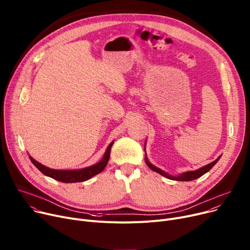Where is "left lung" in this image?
<instances>
[{
	"mask_svg": "<svg viewBox=\"0 0 250 250\" xmlns=\"http://www.w3.org/2000/svg\"><path fill=\"white\" fill-rule=\"evenodd\" d=\"M219 158H220V156H219L215 161L209 163V164L206 165V166H203V167H201V168H199V169H197V170H195V171H188V172H185V173H183V174H181V175H179V176H171V175L165 173V172L162 171L161 169L155 167L154 165H152V164L148 161L147 158H145V162H146V164L148 165V167H149L150 169H152L153 171L157 172V173L163 175V176L166 177V178H169V179H171V180H176V181H191V180H195V179L201 177L203 174H205L206 172H208L211 168H212V167L217 163V161L219 160Z\"/></svg>",
	"mask_w": 250,
	"mask_h": 250,
	"instance_id": "obj_1",
	"label": "left lung"
}]
</instances>
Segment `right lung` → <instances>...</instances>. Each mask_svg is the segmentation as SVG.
Masks as SVG:
<instances>
[{
    "instance_id": "1",
    "label": "right lung",
    "mask_w": 250,
    "mask_h": 250,
    "mask_svg": "<svg viewBox=\"0 0 250 250\" xmlns=\"http://www.w3.org/2000/svg\"><path fill=\"white\" fill-rule=\"evenodd\" d=\"M112 145H113V142L110 143V145L108 146L105 154H104V157L101 159L100 162H98L95 165H92L90 167L80 169V170H55V169H51V168H48V167L42 165L41 163L33 159L31 156H30V159H31L32 163L38 169H39L44 175L49 176L55 180H58L63 183L82 182V181H86V180L90 179L91 177H93L95 175L99 174L100 172H102L104 170V168L106 167V165L109 161V158H110V152H111Z\"/></svg>"
}]
</instances>
